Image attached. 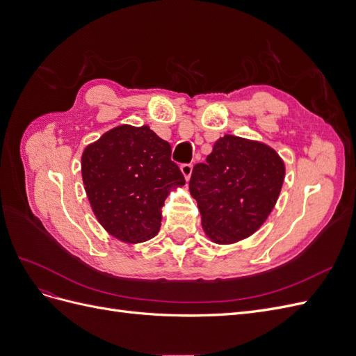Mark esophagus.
I'll list each match as a JSON object with an SVG mask.
<instances>
[{
	"label": "esophagus",
	"mask_w": 356,
	"mask_h": 356,
	"mask_svg": "<svg viewBox=\"0 0 356 356\" xmlns=\"http://www.w3.org/2000/svg\"><path fill=\"white\" fill-rule=\"evenodd\" d=\"M181 172H182V175L186 177V179H188V178L191 177L193 165H191V163H182V165H181Z\"/></svg>",
	"instance_id": "1"
}]
</instances>
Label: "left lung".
Masks as SVG:
<instances>
[{"instance_id":"8db88e82","label":"left lung","mask_w":356,"mask_h":356,"mask_svg":"<svg viewBox=\"0 0 356 356\" xmlns=\"http://www.w3.org/2000/svg\"><path fill=\"white\" fill-rule=\"evenodd\" d=\"M285 165L273 148L224 135L193 168L190 193L215 243H233L261 227L282 188Z\"/></svg>"}]
</instances>
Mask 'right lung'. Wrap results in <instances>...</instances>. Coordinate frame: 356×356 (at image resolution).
<instances>
[{"label": "right lung", "instance_id": "obj_1", "mask_svg": "<svg viewBox=\"0 0 356 356\" xmlns=\"http://www.w3.org/2000/svg\"><path fill=\"white\" fill-rule=\"evenodd\" d=\"M170 145L148 126H118L86 147L81 174L102 227L123 242L154 238L170 186L184 175L170 160Z\"/></svg>", "mask_w": 356, "mask_h": 356}]
</instances>
